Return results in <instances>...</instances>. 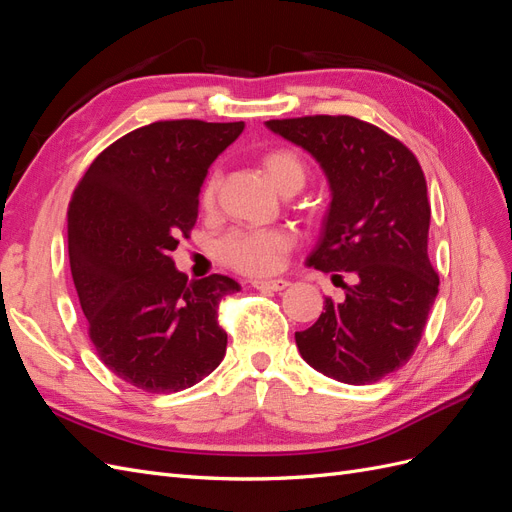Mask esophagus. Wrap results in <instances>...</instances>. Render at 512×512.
I'll use <instances>...</instances> for the list:
<instances>
[{"mask_svg":"<svg viewBox=\"0 0 512 512\" xmlns=\"http://www.w3.org/2000/svg\"><path fill=\"white\" fill-rule=\"evenodd\" d=\"M252 286L262 292H282L288 288L286 280H254Z\"/></svg>","mask_w":512,"mask_h":512,"instance_id":"esophagus-1","label":"esophagus"}]
</instances>
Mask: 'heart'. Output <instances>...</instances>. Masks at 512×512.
<instances>
[{
    "label": "heart",
    "instance_id": "b5f03b06",
    "mask_svg": "<svg viewBox=\"0 0 512 512\" xmlns=\"http://www.w3.org/2000/svg\"><path fill=\"white\" fill-rule=\"evenodd\" d=\"M269 179L277 185V190L284 192L292 185H303L305 166L303 160L292 149H271L262 156ZM220 173L211 170L205 179L200 200L209 207L218 192ZM294 247L292 230L275 226V228H235L218 241V258L226 267L235 269L243 275L265 277L277 273L284 265V258Z\"/></svg>",
    "mask_w": 512,
    "mask_h": 512
}]
</instances>
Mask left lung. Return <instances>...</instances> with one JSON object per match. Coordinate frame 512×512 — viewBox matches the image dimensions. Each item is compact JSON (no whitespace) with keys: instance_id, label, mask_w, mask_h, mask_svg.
<instances>
[{"instance_id":"left-lung-1","label":"left lung","mask_w":512,"mask_h":512,"mask_svg":"<svg viewBox=\"0 0 512 512\" xmlns=\"http://www.w3.org/2000/svg\"><path fill=\"white\" fill-rule=\"evenodd\" d=\"M267 128L312 153L331 205L307 265L346 271V299L324 301L312 327L294 333L303 359L344 384H371L414 354L438 294L427 239L431 207L414 153L348 115L271 119Z\"/></svg>"}]
</instances>
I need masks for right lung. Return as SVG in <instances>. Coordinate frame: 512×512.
I'll use <instances>...</instances> for the list:
<instances>
[{
    "label": "right lung",
    "instance_id": "1",
    "mask_svg": "<svg viewBox=\"0 0 512 512\" xmlns=\"http://www.w3.org/2000/svg\"><path fill=\"white\" fill-rule=\"evenodd\" d=\"M243 128L149 123L106 147L72 194L68 254L89 339L136 389H190L224 359L218 307L241 286L218 273L190 282L170 254L196 224L209 166Z\"/></svg>",
    "mask_w": 512,
    "mask_h": 512
}]
</instances>
